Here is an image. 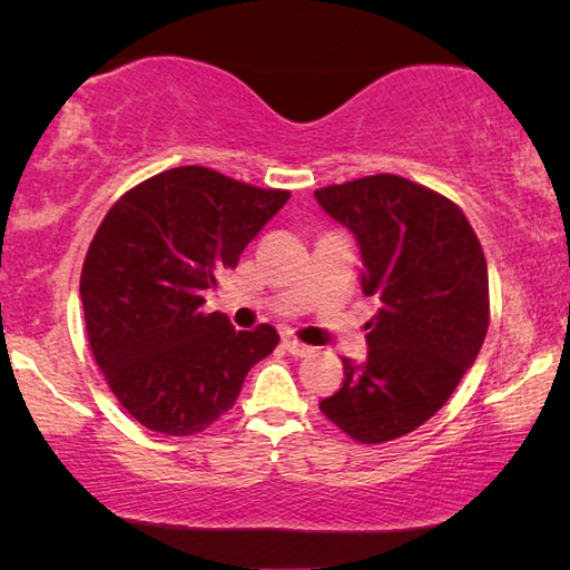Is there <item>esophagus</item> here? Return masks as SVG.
Listing matches in <instances>:
<instances>
[{
	"instance_id": "34e87169",
	"label": "esophagus",
	"mask_w": 570,
	"mask_h": 570,
	"mask_svg": "<svg viewBox=\"0 0 570 570\" xmlns=\"http://www.w3.org/2000/svg\"><path fill=\"white\" fill-rule=\"evenodd\" d=\"M282 346H284V350H286L288 354H292V356H308V354L314 352L312 346L304 344V342H298V340H292V336H284Z\"/></svg>"
}]
</instances>
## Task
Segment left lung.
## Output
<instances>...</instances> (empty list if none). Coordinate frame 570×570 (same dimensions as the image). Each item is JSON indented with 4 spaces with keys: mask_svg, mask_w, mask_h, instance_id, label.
<instances>
[{
    "mask_svg": "<svg viewBox=\"0 0 570 570\" xmlns=\"http://www.w3.org/2000/svg\"><path fill=\"white\" fill-rule=\"evenodd\" d=\"M362 250V288L377 296L366 360L320 410L362 445L428 422L475 362L490 322L488 264L458 204L392 173L314 190Z\"/></svg>",
    "mask_w": 570,
    "mask_h": 570,
    "instance_id": "8db88e82",
    "label": "left lung"
}]
</instances>
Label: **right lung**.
I'll return each instance as SVG.
<instances>
[{
  "instance_id": "right-lung-1",
  "label": "right lung",
  "mask_w": 570,
  "mask_h": 570,
  "mask_svg": "<svg viewBox=\"0 0 570 570\" xmlns=\"http://www.w3.org/2000/svg\"><path fill=\"white\" fill-rule=\"evenodd\" d=\"M288 196L180 166L122 193L102 218L80 276L85 330L105 382L142 428L198 435L274 352V326L236 332L226 314L204 312V294Z\"/></svg>"
}]
</instances>
